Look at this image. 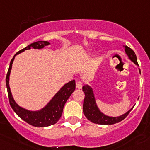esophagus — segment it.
Returning a JSON list of instances; mask_svg holds the SVG:
<instances>
[{"label":"esophagus","mask_w":150,"mask_h":150,"mask_svg":"<svg viewBox=\"0 0 150 150\" xmlns=\"http://www.w3.org/2000/svg\"><path fill=\"white\" fill-rule=\"evenodd\" d=\"M82 82H81V81H77V82H76V88H78V89H81V88H82Z\"/></svg>","instance_id":"34e87169"}]
</instances>
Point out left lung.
I'll return each instance as SVG.
<instances>
[{
    "label": "left lung",
    "instance_id": "8db88e82",
    "mask_svg": "<svg viewBox=\"0 0 150 150\" xmlns=\"http://www.w3.org/2000/svg\"><path fill=\"white\" fill-rule=\"evenodd\" d=\"M125 51H126V54H127V56L129 57V59L131 61H132L135 65H138V62H137L136 55H135V52L132 51V49L125 45ZM82 91L85 93V99H84L83 104L84 114H85L87 119L91 121V122H93V123L103 125H109L119 123V122L124 120L127 116L128 114L129 113V112L132 110H129L128 112H127L126 113L121 115V116H107L105 114L101 112L99 108L96 106L92 88L88 86V85H85V86L82 87Z\"/></svg>",
    "mask_w": 150,
    "mask_h": 150
}]
</instances>
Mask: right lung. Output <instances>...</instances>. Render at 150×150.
<instances>
[{"instance_id":"obj_1","label":"right lung","mask_w":150,"mask_h":150,"mask_svg":"<svg viewBox=\"0 0 150 150\" xmlns=\"http://www.w3.org/2000/svg\"><path fill=\"white\" fill-rule=\"evenodd\" d=\"M49 45V42H47V41H38V42L30 44L29 45L24 48L23 49L17 52L16 54L13 57V58L10 62L9 68H8V72H7L6 77V85L7 92H8V100H9V104L12 108L21 119H22L23 120L25 121L29 125L34 127H44L53 125L59 121L61 115H62L65 102H67L68 99L70 97V96L71 95V93L74 92L75 88H76L75 80H72L68 83L65 84L57 93L56 95L53 97V99L50 101L49 103L43 109L39 111H29L20 107L15 102L12 96V93L10 91L8 79H9V74L11 69H12L13 60L17 54L23 52L25 50L30 49L31 48L40 49V48H44L45 45Z\"/></svg>"}]
</instances>
